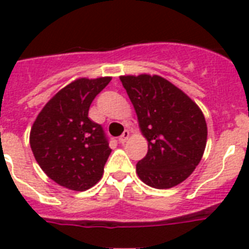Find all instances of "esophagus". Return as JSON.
I'll list each match as a JSON object with an SVG mask.
<instances>
[{
    "label": "esophagus",
    "mask_w": 249,
    "mask_h": 249,
    "mask_svg": "<svg viewBox=\"0 0 249 249\" xmlns=\"http://www.w3.org/2000/svg\"><path fill=\"white\" fill-rule=\"evenodd\" d=\"M129 137H130V133H129V130H125L124 133H123V134H121L120 137H119V143L124 144L125 142L128 141Z\"/></svg>",
    "instance_id": "esophagus-1"
}]
</instances>
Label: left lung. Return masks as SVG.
Here are the masks:
<instances>
[{
    "label": "left lung",
    "mask_w": 249,
    "mask_h": 249,
    "mask_svg": "<svg viewBox=\"0 0 249 249\" xmlns=\"http://www.w3.org/2000/svg\"><path fill=\"white\" fill-rule=\"evenodd\" d=\"M137 112L147 156L137 164L145 185L171 189L200 163L208 139L204 114L183 91L157 74L120 76Z\"/></svg>",
    "instance_id": "1"
}]
</instances>
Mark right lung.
<instances>
[{"instance_id":"obj_1","label":"right lung","mask_w":249,"mask_h":249,"mask_svg":"<svg viewBox=\"0 0 249 249\" xmlns=\"http://www.w3.org/2000/svg\"><path fill=\"white\" fill-rule=\"evenodd\" d=\"M110 81L111 77L73 81L45 104L31 126L35 160L50 179L66 189L86 191L101 179L111 149L89 110Z\"/></svg>"}]
</instances>
